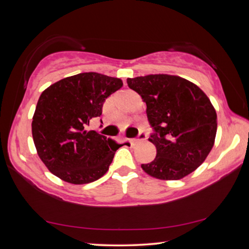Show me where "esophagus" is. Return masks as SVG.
Listing matches in <instances>:
<instances>
[{
	"label": "esophagus",
	"instance_id": "esophagus-1",
	"mask_svg": "<svg viewBox=\"0 0 249 249\" xmlns=\"http://www.w3.org/2000/svg\"><path fill=\"white\" fill-rule=\"evenodd\" d=\"M147 138V134H146V132L145 130H142V129H141L140 130V133H138V135L136 137H134V138H132V144H137V142H142V141H145Z\"/></svg>",
	"mask_w": 249,
	"mask_h": 249
}]
</instances>
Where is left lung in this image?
I'll list each match as a JSON object with an SVG mask.
<instances>
[{
    "mask_svg": "<svg viewBox=\"0 0 249 249\" xmlns=\"http://www.w3.org/2000/svg\"><path fill=\"white\" fill-rule=\"evenodd\" d=\"M147 105L157 148L142 170L161 180H178L191 174L208 157L215 140L216 112L199 87L177 75L149 74L127 79Z\"/></svg>",
    "mask_w": 249,
    "mask_h": 249,
    "instance_id": "obj_1",
    "label": "left lung"
}]
</instances>
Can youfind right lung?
Wrapping results in <instances>:
<instances>
[{
  "mask_svg": "<svg viewBox=\"0 0 249 249\" xmlns=\"http://www.w3.org/2000/svg\"><path fill=\"white\" fill-rule=\"evenodd\" d=\"M122 87L119 78L84 72L62 79L41 93L32 133L50 172L73 184L93 182L107 174L123 144L87 127L102 115L105 100Z\"/></svg>",
  "mask_w": 249,
  "mask_h": 249,
  "instance_id": "obj_1",
  "label": "right lung"
}]
</instances>
